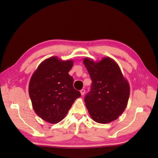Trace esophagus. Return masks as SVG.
Segmentation results:
<instances>
[{
	"instance_id": "obj_1",
	"label": "esophagus",
	"mask_w": 158,
	"mask_h": 158,
	"mask_svg": "<svg viewBox=\"0 0 158 158\" xmlns=\"http://www.w3.org/2000/svg\"><path fill=\"white\" fill-rule=\"evenodd\" d=\"M85 89H82L80 90V93H81V95H84V94H85Z\"/></svg>"
}]
</instances>
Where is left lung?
<instances>
[{"label": "left lung", "mask_w": 158, "mask_h": 158, "mask_svg": "<svg viewBox=\"0 0 158 158\" xmlns=\"http://www.w3.org/2000/svg\"><path fill=\"white\" fill-rule=\"evenodd\" d=\"M84 64L92 80L84 102L91 117L99 123L114 121L127 106L130 87L117 63L106 57L99 63L88 58Z\"/></svg>", "instance_id": "left-lung-1"}]
</instances>
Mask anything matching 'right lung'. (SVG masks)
<instances>
[{
    "label": "right lung",
    "mask_w": 158,
    "mask_h": 158,
    "mask_svg": "<svg viewBox=\"0 0 158 158\" xmlns=\"http://www.w3.org/2000/svg\"><path fill=\"white\" fill-rule=\"evenodd\" d=\"M73 66V60L63 61L51 56L43 61L32 75L29 95L35 112L44 121L52 124L60 122L81 96L69 74Z\"/></svg>",
    "instance_id": "1"
}]
</instances>
